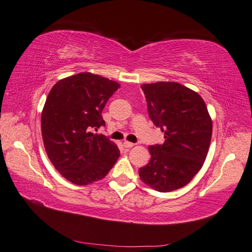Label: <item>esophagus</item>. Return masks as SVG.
I'll list each match as a JSON object with an SVG mask.
<instances>
[{
    "instance_id": "1",
    "label": "esophagus",
    "mask_w": 252,
    "mask_h": 252,
    "mask_svg": "<svg viewBox=\"0 0 252 252\" xmlns=\"http://www.w3.org/2000/svg\"><path fill=\"white\" fill-rule=\"evenodd\" d=\"M123 146H125L126 148H131V147L134 146V144L131 143V142H127V141H126L125 143H123Z\"/></svg>"
}]
</instances>
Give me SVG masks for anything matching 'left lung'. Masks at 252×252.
I'll use <instances>...</instances> for the list:
<instances>
[{"mask_svg":"<svg viewBox=\"0 0 252 252\" xmlns=\"http://www.w3.org/2000/svg\"><path fill=\"white\" fill-rule=\"evenodd\" d=\"M148 115L164 133V143L151 145L152 157L138 173L144 183L161 192L189 184L205 162L212 121L201 96L176 82L141 85Z\"/></svg>","mask_w":252,"mask_h":252,"instance_id":"1","label":"left lung"}]
</instances>
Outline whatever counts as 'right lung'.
Instances as JSON below:
<instances>
[{"mask_svg":"<svg viewBox=\"0 0 252 252\" xmlns=\"http://www.w3.org/2000/svg\"><path fill=\"white\" fill-rule=\"evenodd\" d=\"M119 88L82 72L60 80L50 91L41 116L44 147L55 169L73 184L104 179L120 156L115 143L93 132L105 126L101 111Z\"/></svg>","mask_w":252,"mask_h":252,"instance_id":"add662e5","label":"right lung"}]
</instances>
